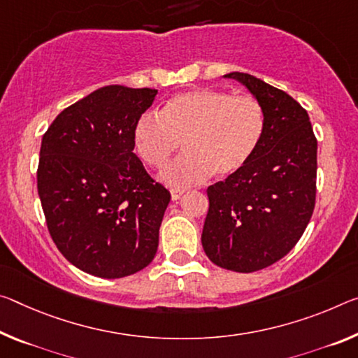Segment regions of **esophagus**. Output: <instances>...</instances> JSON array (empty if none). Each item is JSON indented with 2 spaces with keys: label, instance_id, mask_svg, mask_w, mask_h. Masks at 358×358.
<instances>
[{
  "label": "esophagus",
  "instance_id": "34e87169",
  "mask_svg": "<svg viewBox=\"0 0 358 358\" xmlns=\"http://www.w3.org/2000/svg\"><path fill=\"white\" fill-rule=\"evenodd\" d=\"M185 194V191L183 189H172L170 191V196H172V201H178L181 196Z\"/></svg>",
  "mask_w": 358,
  "mask_h": 358
}]
</instances>
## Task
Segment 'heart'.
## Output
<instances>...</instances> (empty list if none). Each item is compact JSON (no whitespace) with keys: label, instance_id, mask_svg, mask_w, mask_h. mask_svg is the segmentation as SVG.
<instances>
[{"label":"heart","instance_id":"obj_1","mask_svg":"<svg viewBox=\"0 0 358 358\" xmlns=\"http://www.w3.org/2000/svg\"><path fill=\"white\" fill-rule=\"evenodd\" d=\"M264 132V111L252 95L196 89L175 95L162 116L145 113L134 127V146L150 167H161L180 148L159 178L170 188L199 185L210 175L228 178L250 162Z\"/></svg>","mask_w":358,"mask_h":358}]
</instances>
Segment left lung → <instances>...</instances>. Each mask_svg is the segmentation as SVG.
<instances>
[{"label":"left lung","mask_w":358,"mask_h":358,"mask_svg":"<svg viewBox=\"0 0 358 358\" xmlns=\"http://www.w3.org/2000/svg\"><path fill=\"white\" fill-rule=\"evenodd\" d=\"M242 83L264 111V132L239 173L208 186L202 247L234 272L268 268L296 245L315 206L317 140L308 111L283 90L247 73Z\"/></svg>","instance_id":"obj_1"}]
</instances>
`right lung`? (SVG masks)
<instances>
[{"label": "right lung", "mask_w": 358, "mask_h": 358, "mask_svg": "<svg viewBox=\"0 0 358 358\" xmlns=\"http://www.w3.org/2000/svg\"><path fill=\"white\" fill-rule=\"evenodd\" d=\"M156 89L106 86L65 108L44 134L38 194L48 229L73 266L121 279L148 266L170 192L134 152V127Z\"/></svg>", "instance_id": "obj_1"}]
</instances>
